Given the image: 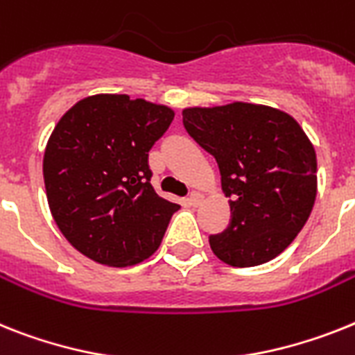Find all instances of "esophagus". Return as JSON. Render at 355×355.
<instances>
[{
  "mask_svg": "<svg viewBox=\"0 0 355 355\" xmlns=\"http://www.w3.org/2000/svg\"><path fill=\"white\" fill-rule=\"evenodd\" d=\"M202 198H204V195L198 191H193L191 195H189V202H191V205H200Z\"/></svg>",
  "mask_w": 355,
  "mask_h": 355,
  "instance_id": "34e87169",
  "label": "esophagus"
}]
</instances>
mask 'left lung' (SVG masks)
Here are the masks:
<instances>
[{
  "instance_id": "left-lung-1",
  "label": "left lung",
  "mask_w": 355,
  "mask_h": 355,
  "mask_svg": "<svg viewBox=\"0 0 355 355\" xmlns=\"http://www.w3.org/2000/svg\"><path fill=\"white\" fill-rule=\"evenodd\" d=\"M187 133L218 162L231 223L209 236L233 267H254L293 243L311 216L318 162L309 137L282 110L251 103L186 108Z\"/></svg>"
}]
</instances>
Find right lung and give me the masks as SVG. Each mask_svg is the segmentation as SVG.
I'll use <instances>...</instances> for the list:
<instances>
[{"instance_id":"1","label":"right lung","mask_w":355,"mask_h":355,"mask_svg":"<svg viewBox=\"0 0 355 355\" xmlns=\"http://www.w3.org/2000/svg\"><path fill=\"white\" fill-rule=\"evenodd\" d=\"M173 117L164 104L99 94L55 124L43 157L44 189L59 231L86 258L128 267L159 249L180 205L155 193L148 151Z\"/></svg>"}]
</instances>
